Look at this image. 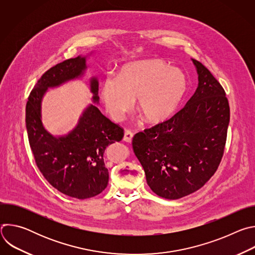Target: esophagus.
I'll list each match as a JSON object with an SVG mask.
<instances>
[{"label":"esophagus","mask_w":255,"mask_h":255,"mask_svg":"<svg viewBox=\"0 0 255 255\" xmlns=\"http://www.w3.org/2000/svg\"><path fill=\"white\" fill-rule=\"evenodd\" d=\"M132 139H133V133L130 130H126L125 133H124L123 140L126 141V142H131Z\"/></svg>","instance_id":"obj_1"}]
</instances>
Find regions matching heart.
Masks as SVG:
<instances>
[{
	"instance_id": "heart-1",
	"label": "heart",
	"mask_w": 255,
	"mask_h": 255,
	"mask_svg": "<svg viewBox=\"0 0 255 255\" xmlns=\"http://www.w3.org/2000/svg\"><path fill=\"white\" fill-rule=\"evenodd\" d=\"M185 74L157 58L127 63L116 77H107L101 87V100L108 114L121 121L136 98V105L147 122L159 123L176 110L187 92Z\"/></svg>"
}]
</instances>
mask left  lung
I'll return each mask as SVG.
<instances>
[{
	"label": "left lung",
	"mask_w": 255,
	"mask_h": 255,
	"mask_svg": "<svg viewBox=\"0 0 255 255\" xmlns=\"http://www.w3.org/2000/svg\"><path fill=\"white\" fill-rule=\"evenodd\" d=\"M198 88L169 120L134 135L132 146L149 188L176 200L201 189L219 166L227 138L230 108L220 83L192 59Z\"/></svg>",
	"instance_id": "obj_1"
}]
</instances>
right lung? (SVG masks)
<instances>
[{
	"label": "right lung",
	"mask_w": 255,
	"mask_h": 255,
	"mask_svg": "<svg viewBox=\"0 0 255 255\" xmlns=\"http://www.w3.org/2000/svg\"><path fill=\"white\" fill-rule=\"evenodd\" d=\"M88 68L87 56L64 60L39 79L26 105V129L34 159L48 183L60 193L80 200L101 194L108 186L109 171L104 153L119 142L123 129L105 117L99 108V82L90 79L93 103L81 115L77 126L65 135L50 134L42 123V100L49 88L81 79Z\"/></svg>",
	"instance_id": "1"
}]
</instances>
